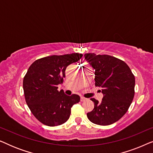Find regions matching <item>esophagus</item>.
I'll use <instances>...</instances> for the list:
<instances>
[{
    "mask_svg": "<svg viewBox=\"0 0 153 153\" xmlns=\"http://www.w3.org/2000/svg\"><path fill=\"white\" fill-rule=\"evenodd\" d=\"M85 100H87V98L83 97H81V102H84Z\"/></svg>",
    "mask_w": 153,
    "mask_h": 153,
    "instance_id": "esophagus-1",
    "label": "esophagus"
}]
</instances>
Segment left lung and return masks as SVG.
Segmentation results:
<instances>
[{
  "label": "left lung",
  "instance_id": "1",
  "mask_svg": "<svg viewBox=\"0 0 153 153\" xmlns=\"http://www.w3.org/2000/svg\"><path fill=\"white\" fill-rule=\"evenodd\" d=\"M84 58L94 70L96 86L102 88L103 98H94V108L88 113L90 121L100 125L116 123L127 111L134 96L135 78L124 61L108 55L85 53Z\"/></svg>",
  "mask_w": 153,
  "mask_h": 153
}]
</instances>
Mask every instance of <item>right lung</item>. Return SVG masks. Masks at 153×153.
Wrapping results in <instances>:
<instances>
[{"mask_svg": "<svg viewBox=\"0 0 153 153\" xmlns=\"http://www.w3.org/2000/svg\"><path fill=\"white\" fill-rule=\"evenodd\" d=\"M83 55L74 53L40 58L29 67L23 81L26 102L32 114L44 125H62L68 120L71 107L80 101L78 95L68 96L58 91L69 65L79 61Z\"/></svg>", "mask_w": 153, "mask_h": 153, "instance_id": "add662e5", "label": "right lung"}]
</instances>
